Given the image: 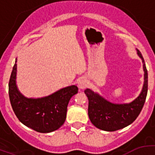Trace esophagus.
Wrapping results in <instances>:
<instances>
[{
    "label": "esophagus",
    "mask_w": 155,
    "mask_h": 155,
    "mask_svg": "<svg viewBox=\"0 0 155 155\" xmlns=\"http://www.w3.org/2000/svg\"><path fill=\"white\" fill-rule=\"evenodd\" d=\"M89 82L88 80L85 77H82L79 79V82H78V85H79V87L80 89H85V87L88 86Z\"/></svg>",
    "instance_id": "esophagus-1"
}]
</instances>
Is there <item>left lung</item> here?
<instances>
[{
	"mask_svg": "<svg viewBox=\"0 0 155 155\" xmlns=\"http://www.w3.org/2000/svg\"><path fill=\"white\" fill-rule=\"evenodd\" d=\"M137 51L143 61L144 83L140 95L132 102L114 104L91 89L85 90L88 99V117L96 127L105 131L118 130L132 124L140 115L148 92V72L141 52L138 49Z\"/></svg>",
	"mask_w": 155,
	"mask_h": 155,
	"instance_id": "obj_1",
	"label": "left lung"
}]
</instances>
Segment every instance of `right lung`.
<instances>
[{
  "label": "right lung",
  "mask_w": 155,
  "mask_h": 155,
  "mask_svg": "<svg viewBox=\"0 0 155 155\" xmlns=\"http://www.w3.org/2000/svg\"><path fill=\"white\" fill-rule=\"evenodd\" d=\"M17 58L9 82V97L12 109L20 121L40 133H51L61 127L67 116L70 98L78 93L76 85L63 87L48 96L25 97L16 85Z\"/></svg>",
  "instance_id": "obj_1"
}]
</instances>
